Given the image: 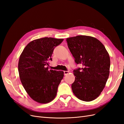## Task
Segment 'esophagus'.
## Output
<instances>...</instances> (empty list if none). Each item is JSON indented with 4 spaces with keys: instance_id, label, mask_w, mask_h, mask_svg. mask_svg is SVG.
I'll list each match as a JSON object with an SVG mask.
<instances>
[{
    "instance_id": "34e87169",
    "label": "esophagus",
    "mask_w": 124,
    "mask_h": 124,
    "mask_svg": "<svg viewBox=\"0 0 124 124\" xmlns=\"http://www.w3.org/2000/svg\"><path fill=\"white\" fill-rule=\"evenodd\" d=\"M63 72H64V75H65V76H66V75L68 74L69 72L68 71H63Z\"/></svg>"
}]
</instances>
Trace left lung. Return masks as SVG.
Segmentation results:
<instances>
[{
  "mask_svg": "<svg viewBox=\"0 0 124 124\" xmlns=\"http://www.w3.org/2000/svg\"><path fill=\"white\" fill-rule=\"evenodd\" d=\"M66 41L75 62L83 66L73 71L72 92L82 101L95 100L102 92L109 76V54L103 44L94 37L80 35Z\"/></svg>",
  "mask_w": 124,
  "mask_h": 124,
  "instance_id": "left-lung-1",
  "label": "left lung"
}]
</instances>
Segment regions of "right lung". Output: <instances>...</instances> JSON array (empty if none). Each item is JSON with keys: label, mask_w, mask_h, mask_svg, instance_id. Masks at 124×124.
Listing matches in <instances>:
<instances>
[{"label": "right lung", "mask_w": 124, "mask_h": 124, "mask_svg": "<svg viewBox=\"0 0 124 124\" xmlns=\"http://www.w3.org/2000/svg\"><path fill=\"white\" fill-rule=\"evenodd\" d=\"M63 39L45 37L29 42L21 53L18 70L21 83L31 98L40 103H47L56 96L63 71L48 70L55 47Z\"/></svg>", "instance_id": "1"}]
</instances>
